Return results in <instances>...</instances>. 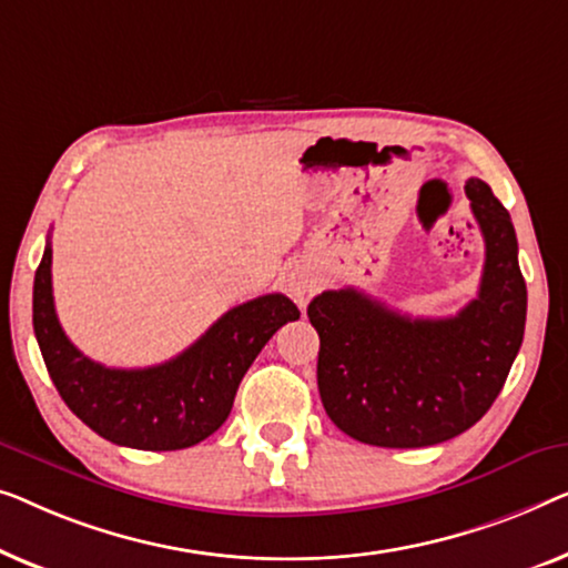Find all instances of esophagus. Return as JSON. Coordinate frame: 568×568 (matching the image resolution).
Wrapping results in <instances>:
<instances>
[{
	"label": "esophagus",
	"instance_id": "esophagus-1",
	"mask_svg": "<svg viewBox=\"0 0 568 568\" xmlns=\"http://www.w3.org/2000/svg\"><path fill=\"white\" fill-rule=\"evenodd\" d=\"M285 291L293 295L295 301L301 303H306V295L311 293V287L316 285V281H314V273H311L308 267H303V265H295V267H291L285 273Z\"/></svg>",
	"mask_w": 568,
	"mask_h": 568
}]
</instances>
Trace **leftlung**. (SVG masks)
<instances>
[{"instance_id": "8db88e82", "label": "left lung", "mask_w": 568, "mask_h": 568, "mask_svg": "<svg viewBox=\"0 0 568 568\" xmlns=\"http://www.w3.org/2000/svg\"><path fill=\"white\" fill-rule=\"evenodd\" d=\"M484 234L478 295L447 318H412L355 287L308 303L318 332L316 381L342 433L365 445L450 440L489 412L520 353L527 287L507 207L484 180L466 182Z\"/></svg>"}]
</instances>
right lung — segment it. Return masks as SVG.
<instances>
[{
	"instance_id": "add662e5",
	"label": "right lung",
	"mask_w": 568,
	"mask_h": 568,
	"mask_svg": "<svg viewBox=\"0 0 568 568\" xmlns=\"http://www.w3.org/2000/svg\"><path fill=\"white\" fill-rule=\"evenodd\" d=\"M51 239L33 285V329L55 390L100 437L135 450H182L219 429L254 357L301 311L283 293H267L226 311L201 339L151 367H105L63 334L53 306Z\"/></svg>"
}]
</instances>
